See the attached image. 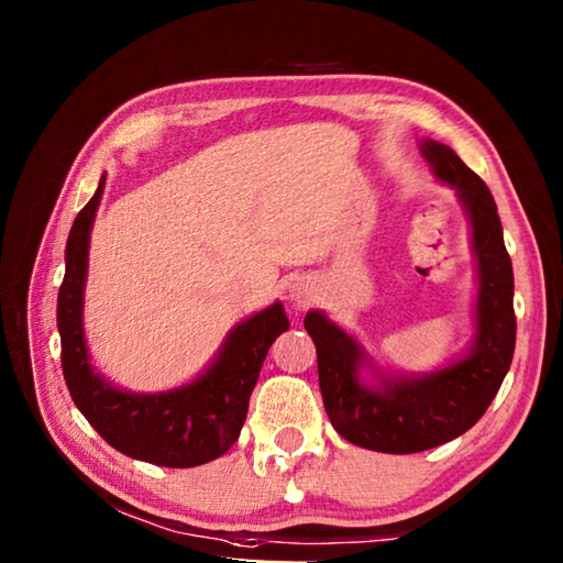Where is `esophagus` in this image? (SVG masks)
Returning <instances> with one entry per match:
<instances>
[{
	"mask_svg": "<svg viewBox=\"0 0 563 563\" xmlns=\"http://www.w3.org/2000/svg\"><path fill=\"white\" fill-rule=\"evenodd\" d=\"M292 298L298 300V302H305L310 298V288L308 285H302V283H298V285H292Z\"/></svg>",
	"mask_w": 563,
	"mask_h": 563,
	"instance_id": "esophagus-1",
	"label": "esophagus"
}]
</instances>
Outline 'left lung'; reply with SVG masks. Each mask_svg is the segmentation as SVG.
<instances>
[{
	"label": "left lung",
	"instance_id": "left-lung-1",
	"mask_svg": "<svg viewBox=\"0 0 563 563\" xmlns=\"http://www.w3.org/2000/svg\"><path fill=\"white\" fill-rule=\"evenodd\" d=\"M419 154L454 190L470 221L476 265L470 347L430 373H395L322 310L305 316L332 427L347 442L387 454L424 452L472 430L499 393L517 342L511 258L487 184L440 141L422 139Z\"/></svg>",
	"mask_w": 563,
	"mask_h": 563
}]
</instances>
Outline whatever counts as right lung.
Masks as SVG:
<instances>
[{
    "label": "right lung",
    "mask_w": 563,
    "mask_h": 563,
    "mask_svg": "<svg viewBox=\"0 0 563 563\" xmlns=\"http://www.w3.org/2000/svg\"><path fill=\"white\" fill-rule=\"evenodd\" d=\"M107 174L81 208L66 241V273L56 300L62 367L74 405L113 450L131 460L188 470L231 450L243 430L247 402L273 340L290 328L283 302L238 322L218 355L190 383L164 393H131L93 367L84 335V290L89 275L91 228Z\"/></svg>",
    "instance_id": "1"
}]
</instances>
